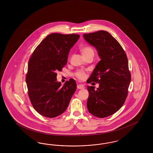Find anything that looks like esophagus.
Wrapping results in <instances>:
<instances>
[{"label":"esophagus","instance_id":"1","mask_svg":"<svg viewBox=\"0 0 153 153\" xmlns=\"http://www.w3.org/2000/svg\"><path fill=\"white\" fill-rule=\"evenodd\" d=\"M77 89H84V88H85V87H84V85L83 84H79V85H77Z\"/></svg>","mask_w":153,"mask_h":153}]
</instances>
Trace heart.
Returning a JSON list of instances; mask_svg holds the SVG:
<instances>
[{"label": "heart", "instance_id": "obj_1", "mask_svg": "<svg viewBox=\"0 0 153 153\" xmlns=\"http://www.w3.org/2000/svg\"><path fill=\"white\" fill-rule=\"evenodd\" d=\"M81 53L82 54V55L83 56H86L88 54H94V49L90 47V46H85L83 47L81 49ZM77 76L78 77L79 79H80L81 80H83L85 79V74L84 72H82V71H80L78 73H77Z\"/></svg>", "mask_w": 153, "mask_h": 153}]
</instances>
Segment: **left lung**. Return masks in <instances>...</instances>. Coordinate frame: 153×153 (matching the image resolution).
<instances>
[{
  "instance_id": "obj_1",
  "label": "left lung",
  "mask_w": 153,
  "mask_h": 153,
  "mask_svg": "<svg viewBox=\"0 0 153 153\" xmlns=\"http://www.w3.org/2000/svg\"><path fill=\"white\" fill-rule=\"evenodd\" d=\"M83 37L95 47L100 58L87 81L99 84L97 89L87 86L88 109L95 117H109L123 106L127 96L131 82L127 57L121 45L107 31L84 34Z\"/></svg>"
}]
</instances>
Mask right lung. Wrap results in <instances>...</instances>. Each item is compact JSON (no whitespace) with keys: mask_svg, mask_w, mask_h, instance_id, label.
Listing matches in <instances>:
<instances>
[{"mask_svg":"<svg viewBox=\"0 0 153 153\" xmlns=\"http://www.w3.org/2000/svg\"><path fill=\"white\" fill-rule=\"evenodd\" d=\"M80 36L52 33L38 45L29 61L26 82L30 100L40 115L55 117L65 111L77 85L74 79L63 85L57 81V72L68 61L71 49Z\"/></svg>","mask_w":153,"mask_h":153,"instance_id":"obj_1","label":"right lung"}]
</instances>
